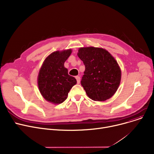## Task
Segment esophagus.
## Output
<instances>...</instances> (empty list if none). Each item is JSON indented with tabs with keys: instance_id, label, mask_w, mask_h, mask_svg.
Returning <instances> with one entry per match:
<instances>
[{
	"instance_id": "1",
	"label": "esophagus",
	"mask_w": 154,
	"mask_h": 154,
	"mask_svg": "<svg viewBox=\"0 0 154 154\" xmlns=\"http://www.w3.org/2000/svg\"><path fill=\"white\" fill-rule=\"evenodd\" d=\"M75 79H76V80H77V84H79V83H80V77H79V76H76V77H75Z\"/></svg>"
}]
</instances>
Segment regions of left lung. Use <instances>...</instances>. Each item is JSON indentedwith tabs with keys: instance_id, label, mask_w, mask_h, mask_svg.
<instances>
[{
	"instance_id": "8db88e82",
	"label": "left lung",
	"mask_w": 154,
	"mask_h": 154,
	"mask_svg": "<svg viewBox=\"0 0 154 154\" xmlns=\"http://www.w3.org/2000/svg\"><path fill=\"white\" fill-rule=\"evenodd\" d=\"M77 55L83 61L85 70L81 80L87 96L95 101H105L114 95L121 80L117 62L102 48H80Z\"/></svg>"
}]
</instances>
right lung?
<instances>
[{
  "label": "right lung",
  "instance_id": "right-lung-1",
  "mask_svg": "<svg viewBox=\"0 0 154 154\" xmlns=\"http://www.w3.org/2000/svg\"><path fill=\"white\" fill-rule=\"evenodd\" d=\"M72 53L71 49L56 51L48 55L40 69L37 83L39 91L48 102L62 103L77 80L68 74L64 63Z\"/></svg>",
  "mask_w": 154,
  "mask_h": 154
}]
</instances>
